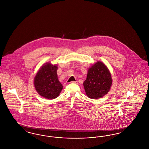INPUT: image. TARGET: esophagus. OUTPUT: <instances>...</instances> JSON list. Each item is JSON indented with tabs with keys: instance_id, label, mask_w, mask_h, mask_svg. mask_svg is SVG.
Masks as SVG:
<instances>
[{
	"instance_id": "obj_1",
	"label": "esophagus",
	"mask_w": 149,
	"mask_h": 149,
	"mask_svg": "<svg viewBox=\"0 0 149 149\" xmlns=\"http://www.w3.org/2000/svg\"><path fill=\"white\" fill-rule=\"evenodd\" d=\"M70 83H78V82H77V81H72V82H70Z\"/></svg>"
}]
</instances>
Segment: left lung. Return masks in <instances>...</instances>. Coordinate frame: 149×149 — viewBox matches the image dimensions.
Segmentation results:
<instances>
[{
    "label": "left lung",
    "instance_id": "left-lung-1",
    "mask_svg": "<svg viewBox=\"0 0 149 149\" xmlns=\"http://www.w3.org/2000/svg\"><path fill=\"white\" fill-rule=\"evenodd\" d=\"M111 73L101 61H97L88 69L83 85L86 95L90 99H99L107 94L112 85Z\"/></svg>",
    "mask_w": 149,
    "mask_h": 149
}]
</instances>
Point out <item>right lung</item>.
I'll return each mask as SVG.
<instances>
[{
    "label": "right lung",
    "instance_id": "obj_1",
    "mask_svg": "<svg viewBox=\"0 0 149 149\" xmlns=\"http://www.w3.org/2000/svg\"><path fill=\"white\" fill-rule=\"evenodd\" d=\"M57 70V65L47 63L42 66L34 77V84L36 91L45 99L56 98L63 88L58 80Z\"/></svg>",
    "mask_w": 149,
    "mask_h": 149
}]
</instances>
